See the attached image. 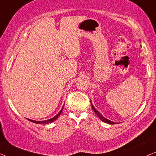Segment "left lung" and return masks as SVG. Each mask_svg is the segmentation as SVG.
I'll return each mask as SVG.
<instances>
[{"instance_id":"obj_1","label":"left lung","mask_w":156,"mask_h":156,"mask_svg":"<svg viewBox=\"0 0 156 156\" xmlns=\"http://www.w3.org/2000/svg\"><path fill=\"white\" fill-rule=\"evenodd\" d=\"M90 102H91V107H92V108H93V110H94V112L96 114H97V115L98 116V117H99V118L101 119V121H104V123H108V124H114V123H116L115 122H114V121H110V120H108V119H106V118H104V117L102 116V115L100 114V113L98 112V111L95 108V107L94 106V105L92 104V103H91V101H90Z\"/></svg>"}]
</instances>
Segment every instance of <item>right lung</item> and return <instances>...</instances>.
<instances>
[{"mask_svg":"<svg viewBox=\"0 0 156 156\" xmlns=\"http://www.w3.org/2000/svg\"><path fill=\"white\" fill-rule=\"evenodd\" d=\"M63 108H64V106H62V109L60 110V112H59L58 114L56 115V116H55L54 117H53V118H51L50 119H48V120H45V121H35V120H31V119H27V120H29L30 121H31V122H33V123H37V124H48V123H52V122H53V121H55V120H57V119L58 118V116H59V115L61 114L62 112Z\"/></svg>","mask_w":156,"mask_h":156,"instance_id":"obj_1","label":"right lung"}]
</instances>
